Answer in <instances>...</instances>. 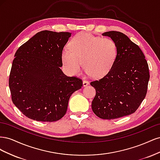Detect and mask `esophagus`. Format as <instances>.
I'll list each match as a JSON object with an SVG mask.
<instances>
[{"label": "esophagus", "instance_id": "obj_1", "mask_svg": "<svg viewBox=\"0 0 160 160\" xmlns=\"http://www.w3.org/2000/svg\"><path fill=\"white\" fill-rule=\"evenodd\" d=\"M89 84V82L88 81H86V80H84V81H83V87L88 86Z\"/></svg>", "mask_w": 160, "mask_h": 160}]
</instances>
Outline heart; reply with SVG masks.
<instances>
[{
	"label": "heart",
	"mask_w": 160,
	"mask_h": 160,
	"mask_svg": "<svg viewBox=\"0 0 160 160\" xmlns=\"http://www.w3.org/2000/svg\"><path fill=\"white\" fill-rule=\"evenodd\" d=\"M69 50L61 53L63 68L71 75H79L83 67L92 77L100 79L107 75L118 55L117 43L111 38L80 32L72 38Z\"/></svg>",
	"instance_id": "b5f03b06"
}]
</instances>
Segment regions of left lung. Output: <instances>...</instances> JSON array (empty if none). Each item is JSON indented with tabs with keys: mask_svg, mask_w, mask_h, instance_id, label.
<instances>
[{
	"mask_svg": "<svg viewBox=\"0 0 160 160\" xmlns=\"http://www.w3.org/2000/svg\"><path fill=\"white\" fill-rule=\"evenodd\" d=\"M118 47V55L109 73L91 82L96 95L92 101L93 113L99 118L113 119L133 113L147 93L149 67L142 51L125 34L108 31Z\"/></svg>",
	"mask_w": 160,
	"mask_h": 160,
	"instance_id": "8db88e82",
	"label": "left lung"
}]
</instances>
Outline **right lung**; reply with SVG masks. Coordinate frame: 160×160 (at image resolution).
Wrapping results in <instances>:
<instances>
[{
	"mask_svg": "<svg viewBox=\"0 0 160 160\" xmlns=\"http://www.w3.org/2000/svg\"><path fill=\"white\" fill-rule=\"evenodd\" d=\"M71 36L68 32H37L17 51L9 77L14 105L28 118L52 122L65 115L71 95L82 80L67 77L61 53Z\"/></svg>",
	"mask_w": 160,
	"mask_h": 160,
	"instance_id": "right-lung-1",
	"label": "right lung"
}]
</instances>
